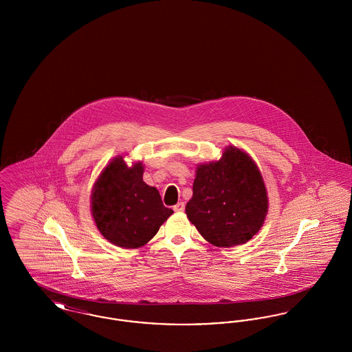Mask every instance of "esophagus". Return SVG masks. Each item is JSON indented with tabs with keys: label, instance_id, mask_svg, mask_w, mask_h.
<instances>
[{
	"label": "esophagus",
	"instance_id": "1",
	"mask_svg": "<svg viewBox=\"0 0 352 352\" xmlns=\"http://www.w3.org/2000/svg\"><path fill=\"white\" fill-rule=\"evenodd\" d=\"M173 210L175 211V212H182L184 211V201H178L174 207H173Z\"/></svg>",
	"mask_w": 352,
	"mask_h": 352
}]
</instances>
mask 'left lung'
Returning a JSON list of instances; mask_svg holds the SVG:
<instances>
[{"label":"left lung","instance_id":"8db88e82","mask_svg":"<svg viewBox=\"0 0 352 352\" xmlns=\"http://www.w3.org/2000/svg\"><path fill=\"white\" fill-rule=\"evenodd\" d=\"M267 211L265 184L247 153L231 146L218 162L197 168L186 214L212 245L247 243L264 224Z\"/></svg>","mask_w":352,"mask_h":352}]
</instances>
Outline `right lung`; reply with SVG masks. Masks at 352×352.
I'll list each match as a JSON object with an SVG mask.
<instances>
[{"label":"right lung","instance_id":"1","mask_svg":"<svg viewBox=\"0 0 352 352\" xmlns=\"http://www.w3.org/2000/svg\"><path fill=\"white\" fill-rule=\"evenodd\" d=\"M138 162L126 166L122 157L102 170L92 192V215L101 234L122 248L145 245L173 214L155 187L142 181Z\"/></svg>","mask_w":352,"mask_h":352}]
</instances>
